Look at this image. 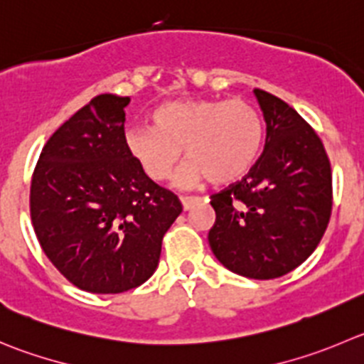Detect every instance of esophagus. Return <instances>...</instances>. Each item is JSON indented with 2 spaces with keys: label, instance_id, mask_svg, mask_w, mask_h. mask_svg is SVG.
I'll return each instance as SVG.
<instances>
[{
  "label": "esophagus",
  "instance_id": "1",
  "mask_svg": "<svg viewBox=\"0 0 364 364\" xmlns=\"http://www.w3.org/2000/svg\"><path fill=\"white\" fill-rule=\"evenodd\" d=\"M180 202H182V207H184L186 210H189L195 203L202 202V198H198V196H180Z\"/></svg>",
  "mask_w": 364,
  "mask_h": 364
}]
</instances>
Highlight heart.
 Returning a JSON list of instances; mask_svg holds the SVG:
<instances>
[{"instance_id": "1", "label": "heart", "mask_w": 364, "mask_h": 364, "mask_svg": "<svg viewBox=\"0 0 364 364\" xmlns=\"http://www.w3.org/2000/svg\"><path fill=\"white\" fill-rule=\"evenodd\" d=\"M154 127L127 128L124 144L155 182L175 171L180 150L189 159L178 171L180 186L205 178L228 184L241 178L261 151V114L241 98H186L162 103L151 114Z\"/></svg>"}]
</instances>
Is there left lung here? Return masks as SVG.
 I'll list each match as a JSON object with an SVG mask.
<instances>
[{
    "label": "left lung",
    "mask_w": 364,
    "mask_h": 364,
    "mask_svg": "<svg viewBox=\"0 0 364 364\" xmlns=\"http://www.w3.org/2000/svg\"><path fill=\"white\" fill-rule=\"evenodd\" d=\"M254 92L266 121L264 151L243 178L210 195L209 245L230 272L268 280L302 264L320 243L332 173L314 128L277 96Z\"/></svg>",
    "instance_id": "left-lung-1"
}]
</instances>
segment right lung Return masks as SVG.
<instances>
[{
	"label": "right lung",
	"instance_id": "right-lung-1",
	"mask_svg": "<svg viewBox=\"0 0 364 364\" xmlns=\"http://www.w3.org/2000/svg\"><path fill=\"white\" fill-rule=\"evenodd\" d=\"M130 100L95 96L44 144L30 184L41 248L76 288L124 293L157 269L178 196L141 169L124 144Z\"/></svg>",
	"mask_w": 364,
	"mask_h": 364
}]
</instances>
